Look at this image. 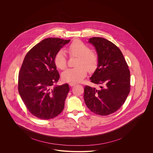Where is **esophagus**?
Returning <instances> with one entry per match:
<instances>
[{"label":"esophagus","mask_w":153,"mask_h":153,"mask_svg":"<svg viewBox=\"0 0 153 153\" xmlns=\"http://www.w3.org/2000/svg\"><path fill=\"white\" fill-rule=\"evenodd\" d=\"M77 84H76V83H74V82H70V83H69V85L71 86V87H73V86H75V85H76Z\"/></svg>","instance_id":"34e87169"}]
</instances>
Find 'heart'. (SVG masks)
<instances>
[{"label": "heart", "mask_w": 153, "mask_h": 153, "mask_svg": "<svg viewBox=\"0 0 153 153\" xmlns=\"http://www.w3.org/2000/svg\"><path fill=\"white\" fill-rule=\"evenodd\" d=\"M68 52L71 56H77L76 66L74 68L68 69L62 74V79L67 82H78L81 81L87 74V70L94 72L98 65V55L91 51L87 44L80 40H75L68 47ZM54 62L57 68L64 70L67 66L65 52L61 49L56 53Z\"/></svg>", "instance_id": "obj_1"}]
</instances>
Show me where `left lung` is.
Masks as SVG:
<instances>
[{
    "label": "left lung",
    "mask_w": 153,
    "mask_h": 153,
    "mask_svg": "<svg viewBox=\"0 0 153 153\" xmlns=\"http://www.w3.org/2000/svg\"><path fill=\"white\" fill-rule=\"evenodd\" d=\"M88 42L95 47L99 59L91 82L104 86L97 89L86 85L84 101L92 112L108 115L121 108L130 93V69L121 50L115 44L100 37H92Z\"/></svg>",
    "instance_id": "8db88e82"
}]
</instances>
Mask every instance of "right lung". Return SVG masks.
Wrapping results in <instances>:
<instances>
[{"label":"right lung","mask_w":153,"mask_h":153,"mask_svg":"<svg viewBox=\"0 0 153 153\" xmlns=\"http://www.w3.org/2000/svg\"><path fill=\"white\" fill-rule=\"evenodd\" d=\"M69 42L58 38L45 39L24 58L19 72L18 91L26 108L38 118H53L64 108L69 87L65 84L52 88L60 76L54 58Z\"/></svg>","instance_id":"right-lung-1"}]
</instances>
